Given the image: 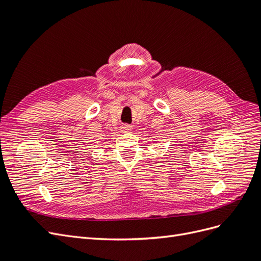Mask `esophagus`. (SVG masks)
<instances>
[{
    "mask_svg": "<svg viewBox=\"0 0 261 261\" xmlns=\"http://www.w3.org/2000/svg\"><path fill=\"white\" fill-rule=\"evenodd\" d=\"M123 130H125V132H130V130H132V126H130V125H127V124H125V125L123 126Z\"/></svg>",
    "mask_w": 261,
    "mask_h": 261,
    "instance_id": "1",
    "label": "esophagus"
}]
</instances>
